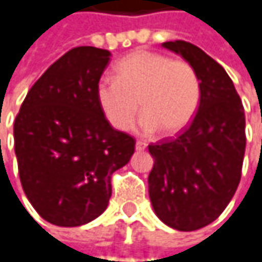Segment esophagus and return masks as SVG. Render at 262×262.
<instances>
[{"label":"esophagus","instance_id":"esophagus-1","mask_svg":"<svg viewBox=\"0 0 262 262\" xmlns=\"http://www.w3.org/2000/svg\"><path fill=\"white\" fill-rule=\"evenodd\" d=\"M147 147V144L144 143V141H137V144H135V149L138 150V152H141V150H144Z\"/></svg>","mask_w":262,"mask_h":262}]
</instances>
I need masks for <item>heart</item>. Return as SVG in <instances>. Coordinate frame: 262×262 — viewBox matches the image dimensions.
<instances>
[{
	"mask_svg": "<svg viewBox=\"0 0 262 262\" xmlns=\"http://www.w3.org/2000/svg\"><path fill=\"white\" fill-rule=\"evenodd\" d=\"M115 78L101 79L96 101L108 124L125 132L141 112V130L176 135L192 121L200 99L202 85L194 67L169 55L137 49L115 67ZM140 105H138V101Z\"/></svg>",
	"mask_w": 262,
	"mask_h": 262,
	"instance_id": "1",
	"label": "heart"
}]
</instances>
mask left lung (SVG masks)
Wrapping results in <instances>:
<instances>
[{
  "label": "left lung",
  "mask_w": 262,
  "mask_h": 262,
  "mask_svg": "<svg viewBox=\"0 0 262 262\" xmlns=\"http://www.w3.org/2000/svg\"><path fill=\"white\" fill-rule=\"evenodd\" d=\"M161 46L194 67L202 99L177 138L149 146V197L161 222L192 231L216 221L236 192L246 152V115L230 76L208 54L183 40Z\"/></svg>",
  "instance_id": "obj_1"
}]
</instances>
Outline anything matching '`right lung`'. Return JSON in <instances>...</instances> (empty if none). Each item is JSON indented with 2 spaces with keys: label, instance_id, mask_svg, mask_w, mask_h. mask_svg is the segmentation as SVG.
<instances>
[{
  "label": "right lung",
  "instance_id": "add662e5",
  "mask_svg": "<svg viewBox=\"0 0 262 262\" xmlns=\"http://www.w3.org/2000/svg\"><path fill=\"white\" fill-rule=\"evenodd\" d=\"M110 55L73 48L32 85L15 118L21 186L49 224L79 227L99 217L112 197V174L135 152V140L115 130L96 101Z\"/></svg>",
  "mask_w": 262,
  "mask_h": 262
}]
</instances>
